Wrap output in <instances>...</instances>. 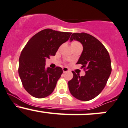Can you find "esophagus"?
<instances>
[{"instance_id": "esophagus-1", "label": "esophagus", "mask_w": 128, "mask_h": 128, "mask_svg": "<svg viewBox=\"0 0 128 128\" xmlns=\"http://www.w3.org/2000/svg\"><path fill=\"white\" fill-rule=\"evenodd\" d=\"M62 70H63V72H64V73H66V72H68V68H65V67L62 68Z\"/></svg>"}]
</instances>
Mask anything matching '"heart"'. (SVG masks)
<instances>
[{
  "mask_svg": "<svg viewBox=\"0 0 128 128\" xmlns=\"http://www.w3.org/2000/svg\"><path fill=\"white\" fill-rule=\"evenodd\" d=\"M80 45V44L79 42H76V41L72 42V46H74V45Z\"/></svg>",
  "mask_w": 128,
  "mask_h": 128,
  "instance_id": "b5f03b06",
  "label": "heart"
}]
</instances>
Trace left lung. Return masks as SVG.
<instances>
[{
	"mask_svg": "<svg viewBox=\"0 0 128 128\" xmlns=\"http://www.w3.org/2000/svg\"><path fill=\"white\" fill-rule=\"evenodd\" d=\"M80 42L83 52L76 64H81L86 70L80 76L72 71L73 78L68 81V89L76 99L88 101L99 94L106 85L112 72L111 60L103 44L88 34L74 33L70 40Z\"/></svg>",
	"mask_w": 128,
	"mask_h": 128,
	"instance_id": "left-lung-1",
	"label": "left lung"
}]
</instances>
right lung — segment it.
Instances as JSON below:
<instances>
[{"label": "right lung", "mask_w": 128, "mask_h": 128, "mask_svg": "<svg viewBox=\"0 0 128 128\" xmlns=\"http://www.w3.org/2000/svg\"><path fill=\"white\" fill-rule=\"evenodd\" d=\"M71 34L46 29L28 42L19 58L18 73L24 88L31 96L44 98L53 92L63 71L60 67L45 68L46 59L54 56Z\"/></svg>", "instance_id": "right-lung-1"}]
</instances>
